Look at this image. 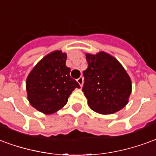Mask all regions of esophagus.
<instances>
[{
  "mask_svg": "<svg viewBox=\"0 0 156 156\" xmlns=\"http://www.w3.org/2000/svg\"><path fill=\"white\" fill-rule=\"evenodd\" d=\"M77 82H78V84H79L80 86H83V77H80V78H78V79H77Z\"/></svg>",
  "mask_w": 156,
  "mask_h": 156,
  "instance_id": "obj_1",
  "label": "esophagus"
}]
</instances>
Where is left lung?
<instances>
[{
    "mask_svg": "<svg viewBox=\"0 0 156 156\" xmlns=\"http://www.w3.org/2000/svg\"><path fill=\"white\" fill-rule=\"evenodd\" d=\"M88 67L83 71L82 90L92 111L111 115L120 111L129 101L131 80L116 58L106 52L86 53Z\"/></svg>",
    "mask_w": 156,
    "mask_h": 156,
    "instance_id": "left-lung-1",
    "label": "left lung"
}]
</instances>
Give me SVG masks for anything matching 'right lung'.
I'll return each instance as SVG.
<instances>
[{
  "label": "right lung",
  "mask_w": 156,
  "mask_h": 156,
  "mask_svg": "<svg viewBox=\"0 0 156 156\" xmlns=\"http://www.w3.org/2000/svg\"><path fill=\"white\" fill-rule=\"evenodd\" d=\"M66 53L55 51L46 55L34 66L27 78V99L43 114L51 115L64 106L80 85L70 76L66 66Z\"/></svg>",
  "instance_id": "1"
}]
</instances>
